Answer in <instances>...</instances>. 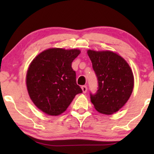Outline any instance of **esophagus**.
Segmentation results:
<instances>
[{"mask_svg": "<svg viewBox=\"0 0 154 154\" xmlns=\"http://www.w3.org/2000/svg\"><path fill=\"white\" fill-rule=\"evenodd\" d=\"M81 88H82V90H83V93H86V92H87V90H88L87 86H86V85H83L81 87Z\"/></svg>", "mask_w": 154, "mask_h": 154, "instance_id": "esophagus-1", "label": "esophagus"}]
</instances>
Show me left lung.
<instances>
[{
    "instance_id": "left-lung-1",
    "label": "left lung",
    "mask_w": 154,
    "mask_h": 154,
    "mask_svg": "<svg viewBox=\"0 0 154 154\" xmlns=\"http://www.w3.org/2000/svg\"><path fill=\"white\" fill-rule=\"evenodd\" d=\"M98 81V90L90 100L98 112L110 115L123 107L131 95L134 76L129 64L111 51L88 50Z\"/></svg>"
}]
</instances>
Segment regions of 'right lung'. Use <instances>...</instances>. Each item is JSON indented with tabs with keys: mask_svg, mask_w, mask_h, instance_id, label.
I'll list each match as a JSON object with an SVG mask.
<instances>
[{
	"mask_svg": "<svg viewBox=\"0 0 154 154\" xmlns=\"http://www.w3.org/2000/svg\"><path fill=\"white\" fill-rule=\"evenodd\" d=\"M80 53L77 49L50 48L31 62L26 73L27 90L33 104L46 114L64 112L75 96L83 92L71 67Z\"/></svg>",
	"mask_w": 154,
	"mask_h": 154,
	"instance_id": "1",
	"label": "right lung"
}]
</instances>
